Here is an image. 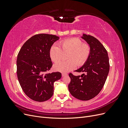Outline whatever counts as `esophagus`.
<instances>
[{"label": "esophagus", "mask_w": 128, "mask_h": 128, "mask_svg": "<svg viewBox=\"0 0 128 128\" xmlns=\"http://www.w3.org/2000/svg\"><path fill=\"white\" fill-rule=\"evenodd\" d=\"M67 75V74H65V73H62V77L66 76Z\"/></svg>", "instance_id": "esophagus-1"}]
</instances>
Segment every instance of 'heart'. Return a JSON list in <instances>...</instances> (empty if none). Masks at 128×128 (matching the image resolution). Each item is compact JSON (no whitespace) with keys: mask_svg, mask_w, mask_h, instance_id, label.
Here are the masks:
<instances>
[{"mask_svg":"<svg viewBox=\"0 0 128 128\" xmlns=\"http://www.w3.org/2000/svg\"><path fill=\"white\" fill-rule=\"evenodd\" d=\"M90 48L78 38H72L60 42L58 45H54L50 49L49 55L54 62L60 61L62 52H69L67 56V61H61L54 65L56 70L67 72L74 69L77 64L81 66L85 63L90 54Z\"/></svg>","mask_w":128,"mask_h":128,"instance_id":"obj_1","label":"heart"}]
</instances>
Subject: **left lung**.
<instances>
[{"label":"left lung","instance_id":"left-lung-1","mask_svg":"<svg viewBox=\"0 0 128 128\" xmlns=\"http://www.w3.org/2000/svg\"><path fill=\"white\" fill-rule=\"evenodd\" d=\"M80 37L90 46V54L84 64L75 72H84L80 76L69 74L71 81L68 86L70 94L81 100H88L102 90L110 71L108 53L96 38L83 34Z\"/></svg>","mask_w":128,"mask_h":128}]
</instances>
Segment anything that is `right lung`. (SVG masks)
I'll return each mask as SVG.
<instances>
[{
    "instance_id": "obj_1",
    "label": "right lung",
    "mask_w": 128,
    "mask_h": 128,
    "mask_svg": "<svg viewBox=\"0 0 128 128\" xmlns=\"http://www.w3.org/2000/svg\"><path fill=\"white\" fill-rule=\"evenodd\" d=\"M59 37L41 34L32 36L23 45L16 61L17 76L25 94L34 101L52 97L53 84L61 77L60 72L46 73L52 66L49 51Z\"/></svg>"
}]
</instances>
